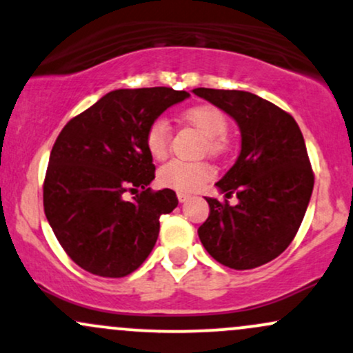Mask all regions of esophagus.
I'll return each instance as SVG.
<instances>
[{"instance_id":"esophagus-1","label":"esophagus","mask_w":353,"mask_h":353,"mask_svg":"<svg viewBox=\"0 0 353 353\" xmlns=\"http://www.w3.org/2000/svg\"><path fill=\"white\" fill-rule=\"evenodd\" d=\"M189 194H184V192H177V199H179V202L182 204V202H188L189 201Z\"/></svg>"}]
</instances>
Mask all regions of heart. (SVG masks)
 Returning a JSON list of instances; mask_svg holds the SVG:
<instances>
[{
  "label": "heart",
  "mask_w": 353,
  "mask_h": 353,
  "mask_svg": "<svg viewBox=\"0 0 353 353\" xmlns=\"http://www.w3.org/2000/svg\"><path fill=\"white\" fill-rule=\"evenodd\" d=\"M184 119L192 124L205 137V148L210 154L224 151V136L229 129L228 116L216 106L201 104L184 112ZM171 141V125L164 117L152 121L145 131V148L154 159H163L168 154ZM214 176L212 168L205 163H182L171 161L164 164L157 172V181L164 188H171L179 192H194Z\"/></svg>",
  "instance_id": "obj_1"
}]
</instances>
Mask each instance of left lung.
<instances>
[{"mask_svg":"<svg viewBox=\"0 0 353 353\" xmlns=\"http://www.w3.org/2000/svg\"><path fill=\"white\" fill-rule=\"evenodd\" d=\"M192 92L224 111L241 131L236 164L216 182L237 204L205 197L209 217L197 234L222 265L254 269L289 247L305 216L314 189L309 156L295 119L247 91L197 88Z\"/></svg>","mask_w":353,"mask_h":353,"instance_id":"obj_1","label":"left lung"}]
</instances>
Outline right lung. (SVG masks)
Returning a JSON list of instances; mask_svg holds the SVG:
<instances>
[{
    "label": "right lung",
    "instance_id": "1",
    "mask_svg": "<svg viewBox=\"0 0 353 353\" xmlns=\"http://www.w3.org/2000/svg\"><path fill=\"white\" fill-rule=\"evenodd\" d=\"M189 96L172 88L116 89L59 132L44 179V214L66 254L88 272L124 277L151 254L159 217L179 201L171 189H149L156 168L145 131ZM128 190L137 192L131 201Z\"/></svg>",
    "mask_w": 353,
    "mask_h": 353
}]
</instances>
